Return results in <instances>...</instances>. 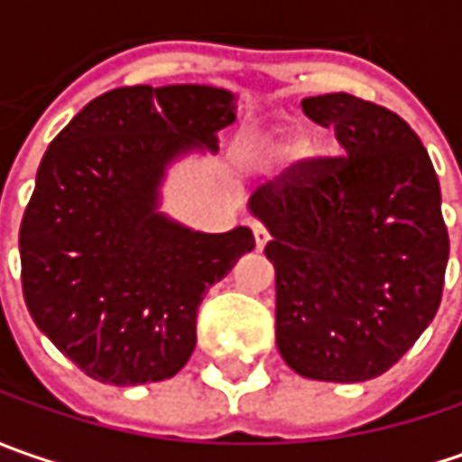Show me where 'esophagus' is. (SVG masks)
Segmentation results:
<instances>
[{
	"label": "esophagus",
	"instance_id": "obj_1",
	"mask_svg": "<svg viewBox=\"0 0 462 462\" xmlns=\"http://www.w3.org/2000/svg\"><path fill=\"white\" fill-rule=\"evenodd\" d=\"M252 234H254V246H257V249H264L267 241H270V231H267L262 223H254V226H252Z\"/></svg>",
	"mask_w": 462,
	"mask_h": 462
}]
</instances>
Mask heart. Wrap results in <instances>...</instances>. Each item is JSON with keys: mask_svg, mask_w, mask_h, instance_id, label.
Here are the masks:
<instances>
[{"mask_svg": "<svg viewBox=\"0 0 462 462\" xmlns=\"http://www.w3.org/2000/svg\"><path fill=\"white\" fill-rule=\"evenodd\" d=\"M306 141L298 134H285L277 135L275 141H270V149L277 153V156H295V153L303 152Z\"/></svg>", "mask_w": 462, "mask_h": 462, "instance_id": "b5f03b06", "label": "heart"}]
</instances>
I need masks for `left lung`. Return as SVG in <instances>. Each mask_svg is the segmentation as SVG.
I'll return each instance as SVG.
<instances>
[{"label":"left lung","instance_id":"obj_1","mask_svg":"<svg viewBox=\"0 0 462 462\" xmlns=\"http://www.w3.org/2000/svg\"><path fill=\"white\" fill-rule=\"evenodd\" d=\"M346 156L303 159L259 187L282 360L313 381L383 375L435 319L450 254L430 153L409 123L355 95L306 97Z\"/></svg>","mask_w":462,"mask_h":462}]
</instances>
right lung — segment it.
I'll return each instance as SVG.
<instances>
[{"instance_id": "1", "label": "right lung", "mask_w": 462, "mask_h": 462, "mask_svg": "<svg viewBox=\"0 0 462 462\" xmlns=\"http://www.w3.org/2000/svg\"><path fill=\"white\" fill-rule=\"evenodd\" d=\"M236 120L228 89L120 87L56 135L20 223L32 321L89 378L141 385L177 375L203 295L254 249L246 226L203 234L159 213L167 167L218 152Z\"/></svg>"}]
</instances>
